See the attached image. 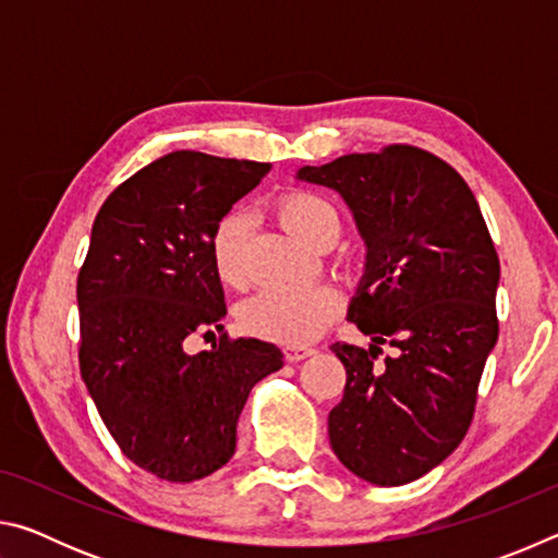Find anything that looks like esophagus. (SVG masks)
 Here are the masks:
<instances>
[{
	"instance_id": "1",
	"label": "esophagus",
	"mask_w": 558,
	"mask_h": 558,
	"mask_svg": "<svg viewBox=\"0 0 558 558\" xmlns=\"http://www.w3.org/2000/svg\"><path fill=\"white\" fill-rule=\"evenodd\" d=\"M313 354H315L313 347H298V344L286 347V359H288V362H302V359H307V356H313Z\"/></svg>"
}]
</instances>
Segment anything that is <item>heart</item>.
Returning <instances> with one entry per match:
<instances>
[{
	"mask_svg": "<svg viewBox=\"0 0 558 558\" xmlns=\"http://www.w3.org/2000/svg\"><path fill=\"white\" fill-rule=\"evenodd\" d=\"M278 219L300 241L315 245L327 233H339L335 206L313 192H288L278 202ZM245 239L248 216L229 211L216 221L209 256L216 278L226 288L245 286ZM342 298L335 288H272L263 290L241 307V325L251 335L280 344H305L325 332L337 317Z\"/></svg>",
	"mask_w": 558,
	"mask_h": 558,
	"instance_id": "1",
	"label": "heart"
}]
</instances>
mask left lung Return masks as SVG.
<instances>
[{
	"instance_id": "1",
	"label": "left lung",
	"mask_w": 558,
	"mask_h": 558,
	"mask_svg": "<svg viewBox=\"0 0 558 558\" xmlns=\"http://www.w3.org/2000/svg\"><path fill=\"white\" fill-rule=\"evenodd\" d=\"M298 179L339 192L366 245L347 317L372 344H332L347 384L329 442L366 483H413L465 438L497 344L499 258L483 211L456 169L411 145L300 167ZM381 343L395 354L376 363Z\"/></svg>"
}]
</instances>
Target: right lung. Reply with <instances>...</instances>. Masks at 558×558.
<instances>
[{
    "mask_svg": "<svg viewBox=\"0 0 558 558\" xmlns=\"http://www.w3.org/2000/svg\"><path fill=\"white\" fill-rule=\"evenodd\" d=\"M268 172L179 149L122 182L93 221L78 272L81 376L120 450L169 483L231 460L245 399L282 366L280 349L256 337L184 349L186 337L223 329L211 231Z\"/></svg>",
    "mask_w": 558,
    "mask_h": 558,
    "instance_id": "1",
    "label": "right lung"
}]
</instances>
